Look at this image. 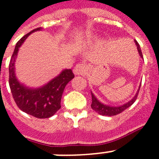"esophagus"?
Returning a JSON list of instances; mask_svg holds the SVG:
<instances>
[{"mask_svg": "<svg viewBox=\"0 0 159 159\" xmlns=\"http://www.w3.org/2000/svg\"><path fill=\"white\" fill-rule=\"evenodd\" d=\"M88 69V65L85 63L82 64H78L73 68V73L75 75H82L84 73H86Z\"/></svg>", "mask_w": 159, "mask_h": 159, "instance_id": "1", "label": "esophagus"}]
</instances>
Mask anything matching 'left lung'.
<instances>
[{
  "label": "left lung",
  "mask_w": 159,
  "mask_h": 159,
  "mask_svg": "<svg viewBox=\"0 0 159 159\" xmlns=\"http://www.w3.org/2000/svg\"><path fill=\"white\" fill-rule=\"evenodd\" d=\"M135 42L136 46H137V50L138 52H139V55H140V57L143 58V55L142 52H141V50H140V45H139V43H138L135 40ZM140 87H139V89H138L137 92H136L135 96H134L130 101H128L127 103H126V104H122V105H120V106H110V105H107V104H103V103H101L100 100H98L97 98L95 97V95H94V94L91 92V97H92L91 109H92L93 110H95V112L99 113V114L103 116H114L117 115V114H119V113H121L122 112H123L125 109H126L127 108H129L131 105L133 104V103L135 101L136 98H137L138 93H139V91H140Z\"/></svg>",
  "instance_id": "8db88e82"
}]
</instances>
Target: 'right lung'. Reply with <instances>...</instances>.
<instances>
[{"mask_svg":"<svg viewBox=\"0 0 159 159\" xmlns=\"http://www.w3.org/2000/svg\"><path fill=\"white\" fill-rule=\"evenodd\" d=\"M41 29L37 28L31 31L17 42L9 65V84L17 106L22 111L37 118H48L61 108L60 102L64 90L74 77V74L71 69H64L57 77L39 88H29L18 81L15 73V62L19 47L31 33Z\"/></svg>","mask_w":159,"mask_h":159,"instance_id":"1","label":"right lung"}]
</instances>
